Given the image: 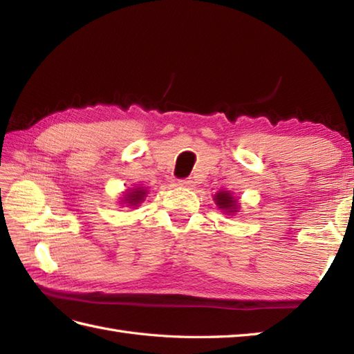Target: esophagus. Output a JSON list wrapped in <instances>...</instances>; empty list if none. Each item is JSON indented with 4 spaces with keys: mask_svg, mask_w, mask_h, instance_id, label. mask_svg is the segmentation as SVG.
I'll return each instance as SVG.
<instances>
[{
    "mask_svg": "<svg viewBox=\"0 0 354 354\" xmlns=\"http://www.w3.org/2000/svg\"><path fill=\"white\" fill-rule=\"evenodd\" d=\"M179 185L185 187V189H192V187L194 185V183H193L192 178H189V179H181V181H179Z\"/></svg>",
    "mask_w": 354,
    "mask_h": 354,
    "instance_id": "34e87169",
    "label": "esophagus"
}]
</instances>
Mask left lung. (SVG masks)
I'll return each mask as SVG.
<instances>
[{
    "label": "left lung",
    "mask_w": 354,
    "mask_h": 354,
    "mask_svg": "<svg viewBox=\"0 0 354 354\" xmlns=\"http://www.w3.org/2000/svg\"><path fill=\"white\" fill-rule=\"evenodd\" d=\"M214 204L221 209L223 214L232 216L240 209L239 199L228 190H219L214 194Z\"/></svg>",
    "instance_id": "left-lung-1"
}]
</instances>
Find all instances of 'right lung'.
<instances>
[{
    "instance_id": "obj_1",
    "label": "right lung",
    "mask_w": 354,
    "mask_h": 354,
    "mask_svg": "<svg viewBox=\"0 0 354 354\" xmlns=\"http://www.w3.org/2000/svg\"><path fill=\"white\" fill-rule=\"evenodd\" d=\"M147 189L146 187H132V189H127L124 193H123V198L120 199V204H122L123 207H138L141 202H145L146 196H147Z\"/></svg>"
}]
</instances>
